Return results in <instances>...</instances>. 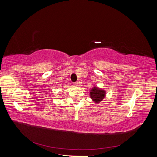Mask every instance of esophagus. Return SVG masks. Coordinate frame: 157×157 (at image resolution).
<instances>
[{
  "label": "esophagus",
  "mask_w": 157,
  "mask_h": 157,
  "mask_svg": "<svg viewBox=\"0 0 157 157\" xmlns=\"http://www.w3.org/2000/svg\"><path fill=\"white\" fill-rule=\"evenodd\" d=\"M78 82H78V81L75 82H74V85H75V86H78Z\"/></svg>",
  "instance_id": "esophagus-1"
}]
</instances>
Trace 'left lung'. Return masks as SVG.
Returning a JSON list of instances; mask_svg holds the SVG:
<instances>
[{
    "mask_svg": "<svg viewBox=\"0 0 157 157\" xmlns=\"http://www.w3.org/2000/svg\"><path fill=\"white\" fill-rule=\"evenodd\" d=\"M105 92L102 90H99L96 87L93 88V89L91 90L90 92V97L93 99L94 101L99 103L105 97Z\"/></svg>",
    "mask_w": 157,
    "mask_h": 157,
    "instance_id": "left-lung-1",
    "label": "left lung"
}]
</instances>
